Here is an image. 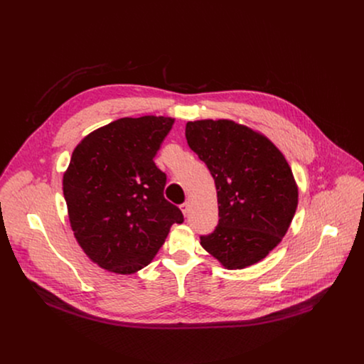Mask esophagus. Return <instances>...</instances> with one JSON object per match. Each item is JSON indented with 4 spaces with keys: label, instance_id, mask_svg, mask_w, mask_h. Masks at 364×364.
Masks as SVG:
<instances>
[{
    "label": "esophagus",
    "instance_id": "esophagus-1",
    "mask_svg": "<svg viewBox=\"0 0 364 364\" xmlns=\"http://www.w3.org/2000/svg\"><path fill=\"white\" fill-rule=\"evenodd\" d=\"M180 209H181V212H183L184 216H188V213H190V203H188V201L183 203V204L180 205Z\"/></svg>",
    "mask_w": 364,
    "mask_h": 364
}]
</instances>
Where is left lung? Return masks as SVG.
<instances>
[{"mask_svg":"<svg viewBox=\"0 0 364 364\" xmlns=\"http://www.w3.org/2000/svg\"><path fill=\"white\" fill-rule=\"evenodd\" d=\"M188 146L215 178L219 223L201 246L228 269L262 259L285 236L298 187L284 154L262 134L229 119L187 122Z\"/></svg>","mask_w":364,"mask_h":364,"instance_id":"left-lung-1","label":"left lung"}]
</instances>
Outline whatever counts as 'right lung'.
I'll use <instances>...</instances> for the list:
<instances>
[{
	"mask_svg": "<svg viewBox=\"0 0 364 364\" xmlns=\"http://www.w3.org/2000/svg\"><path fill=\"white\" fill-rule=\"evenodd\" d=\"M174 124L146 115L121 118L85 136L63 174V194L75 237L100 268L129 275L146 267L183 223L166 200L167 176L154 157Z\"/></svg>",
	"mask_w": 364,
	"mask_h": 364,
	"instance_id": "right-lung-1",
	"label": "right lung"
}]
</instances>
